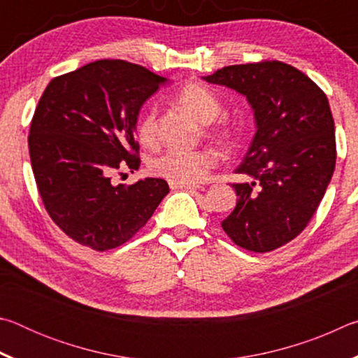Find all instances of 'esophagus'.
<instances>
[{
    "mask_svg": "<svg viewBox=\"0 0 358 358\" xmlns=\"http://www.w3.org/2000/svg\"><path fill=\"white\" fill-rule=\"evenodd\" d=\"M169 186H171V189H186V191H196L199 189V185H181V183H169Z\"/></svg>",
    "mask_w": 358,
    "mask_h": 358,
    "instance_id": "1",
    "label": "esophagus"
}]
</instances>
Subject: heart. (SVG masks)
Returning a JSON list of instances; mask_svg holds the SVG:
<instances>
[{
  "label": "heart",
  "mask_w": 358,
  "mask_h": 358,
  "mask_svg": "<svg viewBox=\"0 0 358 358\" xmlns=\"http://www.w3.org/2000/svg\"><path fill=\"white\" fill-rule=\"evenodd\" d=\"M177 101L181 107L189 110L192 115L210 123L221 112V102L208 88L202 85H186L177 93ZM215 136L227 141V129H216ZM137 138L143 145H155L157 138V124H156V107H148L138 120L137 124ZM216 155L210 150H178L171 148L153 157L150 161V172L167 180L169 183L194 185L207 178L211 169L216 166Z\"/></svg>",
  "instance_id": "1"
}]
</instances>
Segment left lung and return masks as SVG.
Masks as SVG:
<instances>
[{"instance_id": "8db88e82", "label": "left lung", "mask_w": 358, "mask_h": 358, "mask_svg": "<svg viewBox=\"0 0 358 358\" xmlns=\"http://www.w3.org/2000/svg\"><path fill=\"white\" fill-rule=\"evenodd\" d=\"M205 80L245 94L257 132L232 183L238 202L222 230L235 245L270 252L311 221L336 164L335 121L325 93L294 66L276 59L234 64Z\"/></svg>"}]
</instances>
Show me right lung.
I'll use <instances>...</instances> for the list:
<instances>
[{"instance_id":"add662e5","label":"right lung","mask_w":358,"mask_h":358,"mask_svg":"<svg viewBox=\"0 0 358 358\" xmlns=\"http://www.w3.org/2000/svg\"><path fill=\"white\" fill-rule=\"evenodd\" d=\"M162 82L143 66L99 59L52 78L42 93L28 136L34 180L48 216L78 245H124L167 196L162 178L112 183L141 166L137 115Z\"/></svg>"}]
</instances>
